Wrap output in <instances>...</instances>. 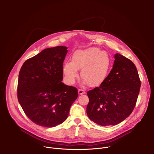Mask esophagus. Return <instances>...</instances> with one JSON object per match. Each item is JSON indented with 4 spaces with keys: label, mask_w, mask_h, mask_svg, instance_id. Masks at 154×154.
<instances>
[{
    "label": "esophagus",
    "mask_w": 154,
    "mask_h": 154,
    "mask_svg": "<svg viewBox=\"0 0 154 154\" xmlns=\"http://www.w3.org/2000/svg\"><path fill=\"white\" fill-rule=\"evenodd\" d=\"M78 92H79V94H85V90H82V89H79Z\"/></svg>",
    "instance_id": "obj_1"
}]
</instances>
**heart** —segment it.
I'll return each instance as SVG.
<instances>
[{
	"label": "heart",
	"instance_id": "b5f03b06",
	"mask_svg": "<svg viewBox=\"0 0 154 154\" xmlns=\"http://www.w3.org/2000/svg\"><path fill=\"white\" fill-rule=\"evenodd\" d=\"M111 60L108 54L97 48H89L75 51L72 61L65 62L63 73L67 82L72 84L79 77L78 69L83 83L90 86L100 85L105 80L110 67Z\"/></svg>",
	"mask_w": 154,
	"mask_h": 154
}]
</instances>
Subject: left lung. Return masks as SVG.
Listing matches in <instances>:
<instances>
[{
    "label": "left lung",
    "instance_id": "1",
    "mask_svg": "<svg viewBox=\"0 0 154 154\" xmlns=\"http://www.w3.org/2000/svg\"><path fill=\"white\" fill-rule=\"evenodd\" d=\"M113 67L98 87L87 92L88 118L102 126L115 125L133 112L141 81L134 63L117 53Z\"/></svg>",
    "mask_w": 154,
    "mask_h": 154
}]
</instances>
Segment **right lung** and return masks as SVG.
<instances>
[{
  "mask_svg": "<svg viewBox=\"0 0 154 154\" xmlns=\"http://www.w3.org/2000/svg\"><path fill=\"white\" fill-rule=\"evenodd\" d=\"M67 48H48L27 60L17 83V99L27 116L35 124L54 127L67 119L78 96L75 87L61 82Z\"/></svg>",
  "mask_w": 154,
  "mask_h": 154,
  "instance_id": "obj_1",
  "label": "right lung"
}]
</instances>
